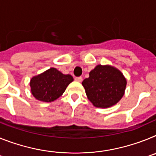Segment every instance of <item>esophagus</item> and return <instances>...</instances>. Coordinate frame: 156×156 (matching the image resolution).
<instances>
[{
    "label": "esophagus",
    "instance_id": "34e87169",
    "mask_svg": "<svg viewBox=\"0 0 156 156\" xmlns=\"http://www.w3.org/2000/svg\"><path fill=\"white\" fill-rule=\"evenodd\" d=\"M75 80L77 81V82H82L83 80V78L81 76H79V77H76L75 78Z\"/></svg>",
    "mask_w": 156,
    "mask_h": 156
}]
</instances>
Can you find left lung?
Here are the masks:
<instances>
[{
    "instance_id": "obj_1",
    "label": "left lung",
    "mask_w": 156,
    "mask_h": 156,
    "mask_svg": "<svg viewBox=\"0 0 156 156\" xmlns=\"http://www.w3.org/2000/svg\"><path fill=\"white\" fill-rule=\"evenodd\" d=\"M90 102L98 108H108L119 101L124 94L126 80L111 66L98 65L82 82Z\"/></svg>"
}]
</instances>
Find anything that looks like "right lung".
Returning <instances> with one entry per match:
<instances>
[{
    "mask_svg": "<svg viewBox=\"0 0 156 156\" xmlns=\"http://www.w3.org/2000/svg\"><path fill=\"white\" fill-rule=\"evenodd\" d=\"M73 77L65 75L55 68H51L30 80L31 93L37 100L45 102L54 101L62 95Z\"/></svg>",
    "mask_w": 156,
    "mask_h": 156,
    "instance_id": "right-lung-1",
    "label": "right lung"
}]
</instances>
